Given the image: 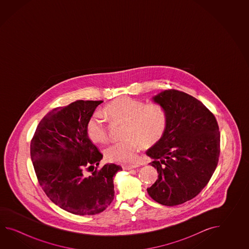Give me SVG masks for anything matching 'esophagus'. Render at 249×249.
<instances>
[{
  "mask_svg": "<svg viewBox=\"0 0 249 249\" xmlns=\"http://www.w3.org/2000/svg\"><path fill=\"white\" fill-rule=\"evenodd\" d=\"M122 167L124 170H131L136 168L138 165L137 164H123Z\"/></svg>",
  "mask_w": 249,
  "mask_h": 249,
  "instance_id": "obj_1",
  "label": "esophagus"
}]
</instances>
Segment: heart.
<instances>
[{
    "label": "heart",
    "instance_id": "obj_1",
    "mask_svg": "<svg viewBox=\"0 0 249 249\" xmlns=\"http://www.w3.org/2000/svg\"><path fill=\"white\" fill-rule=\"evenodd\" d=\"M111 121L124 122V139L112 143L105 149L107 160L124 164H133L142 147H152L164 136L168 124V115L164 107L157 102L145 101L123 96L109 102L103 109ZM86 132L90 141L106 142L108 133L106 124L99 113L91 115L86 123Z\"/></svg>",
    "mask_w": 249,
    "mask_h": 249
}]
</instances>
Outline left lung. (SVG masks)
I'll list each match as a JSON object with an SVG mask.
<instances>
[{"instance_id": "obj_1", "label": "left lung", "mask_w": 249, "mask_h": 249, "mask_svg": "<svg viewBox=\"0 0 249 249\" xmlns=\"http://www.w3.org/2000/svg\"><path fill=\"white\" fill-rule=\"evenodd\" d=\"M154 101L164 107L168 124L164 136L147 151L159 179L148 195L161 205L189 201L207 186L220 156L216 118L201 101L178 90H165Z\"/></svg>"}]
</instances>
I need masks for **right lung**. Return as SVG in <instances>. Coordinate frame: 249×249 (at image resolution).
Segmentation results:
<instances>
[{
  "instance_id": "right-lung-1",
  "label": "right lung",
  "mask_w": 249,
  "mask_h": 249,
  "mask_svg": "<svg viewBox=\"0 0 249 249\" xmlns=\"http://www.w3.org/2000/svg\"><path fill=\"white\" fill-rule=\"evenodd\" d=\"M102 102L76 101L54 108L39 123L30 144L42 191L55 205L77 215L100 213L111 204L113 177L122 170L115 164L97 169L102 154L90 142L85 126ZM90 168L92 175L87 176L85 171Z\"/></svg>"
}]
</instances>
